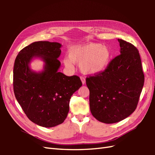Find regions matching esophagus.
<instances>
[{"label":"esophagus","instance_id":"34e87169","mask_svg":"<svg viewBox=\"0 0 155 155\" xmlns=\"http://www.w3.org/2000/svg\"><path fill=\"white\" fill-rule=\"evenodd\" d=\"M81 82H82V83H83V84H84L85 83H86V80H85L84 77H81Z\"/></svg>","mask_w":155,"mask_h":155}]
</instances>
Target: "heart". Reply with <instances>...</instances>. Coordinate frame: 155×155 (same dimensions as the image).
<instances>
[{"label": "heart", "instance_id": "1", "mask_svg": "<svg viewBox=\"0 0 155 155\" xmlns=\"http://www.w3.org/2000/svg\"><path fill=\"white\" fill-rule=\"evenodd\" d=\"M68 57L62 61L67 68L72 70L74 63L80 64V69L83 73L94 75L107 68L111 60V51L107 46L89 42L71 47Z\"/></svg>", "mask_w": 155, "mask_h": 155}]
</instances>
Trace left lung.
I'll return each instance as SVG.
<instances>
[{"mask_svg":"<svg viewBox=\"0 0 155 155\" xmlns=\"http://www.w3.org/2000/svg\"><path fill=\"white\" fill-rule=\"evenodd\" d=\"M118 41L120 55L104 71L86 79L91 113L107 124L123 120L135 110L144 81L139 51L129 42Z\"/></svg>","mask_w":155,"mask_h":155,"instance_id":"left-lung-1","label":"left lung"}]
</instances>
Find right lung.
<instances>
[{
	"instance_id": "obj_1",
	"label": "right lung",
	"mask_w": 155,
	"mask_h": 155,
	"mask_svg": "<svg viewBox=\"0 0 155 155\" xmlns=\"http://www.w3.org/2000/svg\"><path fill=\"white\" fill-rule=\"evenodd\" d=\"M61 47L56 42H32L19 52L13 69V87L18 103L29 119L46 128L63 123L72 95L82 86L77 76L68 77L58 72ZM35 59L44 62L42 70L31 68Z\"/></svg>"
}]
</instances>
